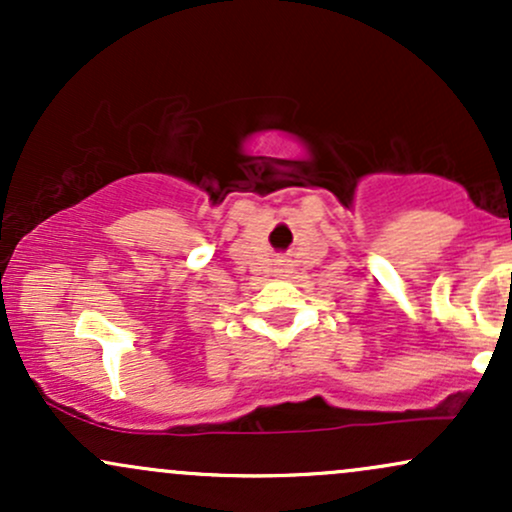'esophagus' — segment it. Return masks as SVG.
I'll use <instances>...</instances> for the list:
<instances>
[{
    "instance_id": "obj_1",
    "label": "esophagus",
    "mask_w": 512,
    "mask_h": 512,
    "mask_svg": "<svg viewBox=\"0 0 512 512\" xmlns=\"http://www.w3.org/2000/svg\"><path fill=\"white\" fill-rule=\"evenodd\" d=\"M276 274H279L281 279H284V276H289V269H286V267H279V269H276Z\"/></svg>"
}]
</instances>
